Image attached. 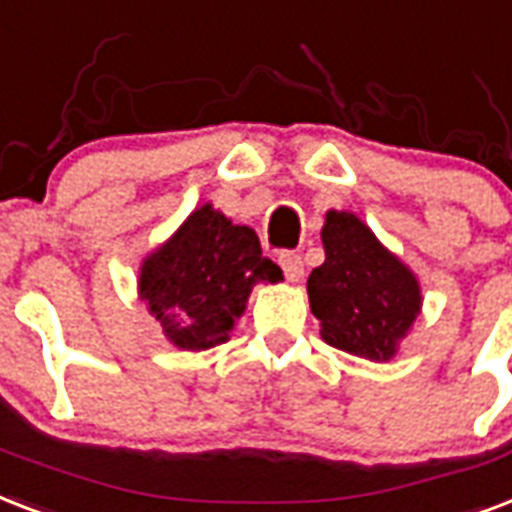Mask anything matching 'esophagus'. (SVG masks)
<instances>
[{
  "label": "esophagus",
  "instance_id": "esophagus-1",
  "mask_svg": "<svg viewBox=\"0 0 512 512\" xmlns=\"http://www.w3.org/2000/svg\"><path fill=\"white\" fill-rule=\"evenodd\" d=\"M280 267H283L285 277L291 280V283H299L301 275H304V261H301L299 253H293V251H283L280 253Z\"/></svg>",
  "mask_w": 512,
  "mask_h": 512
}]
</instances>
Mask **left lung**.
I'll list each match as a JSON object with an SVG mask.
<instances>
[{
  "mask_svg": "<svg viewBox=\"0 0 512 512\" xmlns=\"http://www.w3.org/2000/svg\"><path fill=\"white\" fill-rule=\"evenodd\" d=\"M326 261L307 280L320 336L336 350L390 360L422 310L414 272L347 211H328L320 232Z\"/></svg>",
  "mask_w": 512,
  "mask_h": 512,
  "instance_id": "obj_1",
  "label": "left lung"
}]
</instances>
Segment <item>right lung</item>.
<instances>
[{"mask_svg": "<svg viewBox=\"0 0 512 512\" xmlns=\"http://www.w3.org/2000/svg\"><path fill=\"white\" fill-rule=\"evenodd\" d=\"M277 280L283 272L261 256L256 232L202 205L146 256L138 293L176 347L208 350L227 342L253 285Z\"/></svg>", "mask_w": 512, "mask_h": 512, "instance_id": "1", "label": "right lung"}]
</instances>
